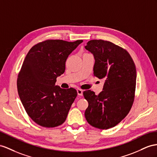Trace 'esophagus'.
Listing matches in <instances>:
<instances>
[{"label":"esophagus","instance_id":"1","mask_svg":"<svg viewBox=\"0 0 157 157\" xmlns=\"http://www.w3.org/2000/svg\"><path fill=\"white\" fill-rule=\"evenodd\" d=\"M77 92H78V95H83V90H81V89H78Z\"/></svg>","mask_w":157,"mask_h":157}]
</instances>
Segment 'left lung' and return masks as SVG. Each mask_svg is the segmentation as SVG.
I'll use <instances>...</instances> for the list:
<instances>
[{"label":"left lung","mask_w":157,"mask_h":157,"mask_svg":"<svg viewBox=\"0 0 157 157\" xmlns=\"http://www.w3.org/2000/svg\"><path fill=\"white\" fill-rule=\"evenodd\" d=\"M85 48L94 56V75L105 81L103 91L98 95L91 90L83 91L89 104L85 117L91 126L108 129L121 121L133 104L135 65L125 49L111 42L92 40Z\"/></svg>","instance_id":"left-lung-1"}]
</instances>
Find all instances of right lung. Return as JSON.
Returning a JSON list of instances; mask_svg holds the SVG:
<instances>
[{
  "label": "right lung",
  "instance_id": "add662e5",
  "mask_svg": "<svg viewBox=\"0 0 157 157\" xmlns=\"http://www.w3.org/2000/svg\"><path fill=\"white\" fill-rule=\"evenodd\" d=\"M82 42L46 40L28 52L18 75V93L27 114L39 125L55 127L66 121L77 91L55 83L65 71L68 56Z\"/></svg>",
  "mask_w": 157,
  "mask_h": 157
}]
</instances>
